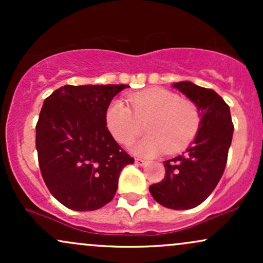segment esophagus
<instances>
[{"mask_svg":"<svg viewBox=\"0 0 263 263\" xmlns=\"http://www.w3.org/2000/svg\"><path fill=\"white\" fill-rule=\"evenodd\" d=\"M135 163L137 165H140V167H143V165H146V161H143V159H140V158H137V159H135Z\"/></svg>","mask_w":263,"mask_h":263,"instance_id":"esophagus-1","label":"esophagus"}]
</instances>
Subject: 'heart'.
Listing matches in <instances>:
<instances>
[{
    "mask_svg": "<svg viewBox=\"0 0 263 263\" xmlns=\"http://www.w3.org/2000/svg\"><path fill=\"white\" fill-rule=\"evenodd\" d=\"M128 101L134 111L121 99L111 101L105 112V122L115 140L128 144L140 132V121L149 119L147 132L151 135L131 147L136 156L155 157L167 149L178 152L197 135L200 125L197 107L182 100L176 92L151 87L129 95Z\"/></svg>",
    "mask_w": 263,
    "mask_h": 263,
    "instance_id": "heart-1",
    "label": "heart"
}]
</instances>
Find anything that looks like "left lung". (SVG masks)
<instances>
[{
	"instance_id": "left-lung-1",
	"label": "left lung",
	"mask_w": 263,
	"mask_h": 263,
	"mask_svg": "<svg viewBox=\"0 0 263 263\" xmlns=\"http://www.w3.org/2000/svg\"><path fill=\"white\" fill-rule=\"evenodd\" d=\"M172 86L197 106L200 125L182 156L163 162L164 179L151 185L149 192L164 208L186 210L203 203L218 185L228 161L234 125L230 107L214 90L192 81Z\"/></svg>"
}]
</instances>
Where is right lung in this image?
I'll use <instances>...</instances> for the list:
<instances>
[{"instance_id":"obj_1","label":"right lung","mask_w":263,"mask_h":263,"mask_svg":"<svg viewBox=\"0 0 263 263\" xmlns=\"http://www.w3.org/2000/svg\"><path fill=\"white\" fill-rule=\"evenodd\" d=\"M126 87L65 85L43 102L35 148L48 189L75 211H92L116 194L122 168L135 159L119 146L106 127L105 112Z\"/></svg>"}]
</instances>
